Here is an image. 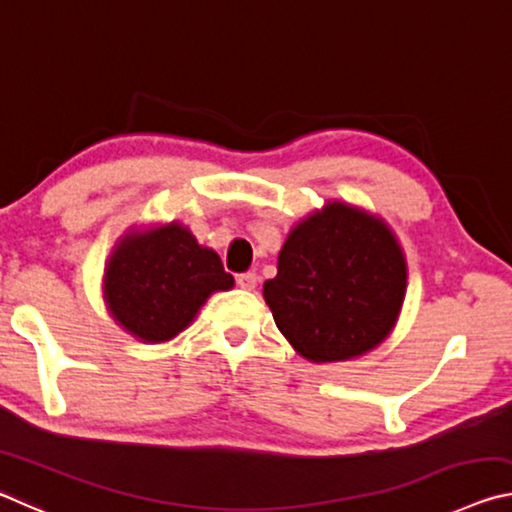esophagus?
Here are the masks:
<instances>
[{"label":"esophagus","mask_w":512,"mask_h":512,"mask_svg":"<svg viewBox=\"0 0 512 512\" xmlns=\"http://www.w3.org/2000/svg\"><path fill=\"white\" fill-rule=\"evenodd\" d=\"M237 284L241 289H246V291H253L255 287H257V275L255 273H239L237 275Z\"/></svg>","instance_id":"34e87169"}]
</instances>
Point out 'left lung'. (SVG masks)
<instances>
[{"mask_svg":"<svg viewBox=\"0 0 512 512\" xmlns=\"http://www.w3.org/2000/svg\"><path fill=\"white\" fill-rule=\"evenodd\" d=\"M406 293V262L388 225L339 201L289 232L264 282L275 325L314 363L361 357L386 339Z\"/></svg>","mask_w":512,"mask_h":512,"instance_id":"8db88e82","label":"left lung"}]
</instances>
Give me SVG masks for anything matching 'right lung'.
<instances>
[{
    "label": "right lung",
    "instance_id": "1",
    "mask_svg": "<svg viewBox=\"0 0 512 512\" xmlns=\"http://www.w3.org/2000/svg\"><path fill=\"white\" fill-rule=\"evenodd\" d=\"M235 287L212 248L198 246L180 223L128 232L103 275L112 318L144 343H162L192 323L214 291Z\"/></svg>",
    "mask_w": 512,
    "mask_h": 512
}]
</instances>
